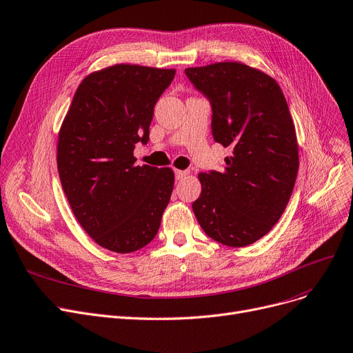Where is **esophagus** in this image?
I'll return each instance as SVG.
<instances>
[{"label": "esophagus", "mask_w": 353, "mask_h": 353, "mask_svg": "<svg viewBox=\"0 0 353 353\" xmlns=\"http://www.w3.org/2000/svg\"><path fill=\"white\" fill-rule=\"evenodd\" d=\"M174 174H176L177 180H181V179H185L186 176H189V172L188 170H174Z\"/></svg>", "instance_id": "34e87169"}]
</instances>
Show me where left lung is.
I'll return each mask as SVG.
<instances>
[{
    "instance_id": "8db88e82",
    "label": "left lung",
    "mask_w": 353,
    "mask_h": 353,
    "mask_svg": "<svg viewBox=\"0 0 353 353\" xmlns=\"http://www.w3.org/2000/svg\"><path fill=\"white\" fill-rule=\"evenodd\" d=\"M185 73L210 102L213 140L232 148L223 172L199 174L194 216L212 239L247 247L279 222L294 189L299 145L287 101L271 76L239 62Z\"/></svg>"
}]
</instances>
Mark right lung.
Returning a JSON list of instances; mask_svg holds the SVG:
<instances>
[{
    "mask_svg": "<svg viewBox=\"0 0 353 353\" xmlns=\"http://www.w3.org/2000/svg\"><path fill=\"white\" fill-rule=\"evenodd\" d=\"M174 69L114 65L88 74L59 132L57 170L76 219L101 247L128 254L159 232L174 186L172 168L137 165L154 105Z\"/></svg>",
    "mask_w": 353,
    "mask_h": 353,
    "instance_id": "right-lung-1",
    "label": "right lung"
}]
</instances>
